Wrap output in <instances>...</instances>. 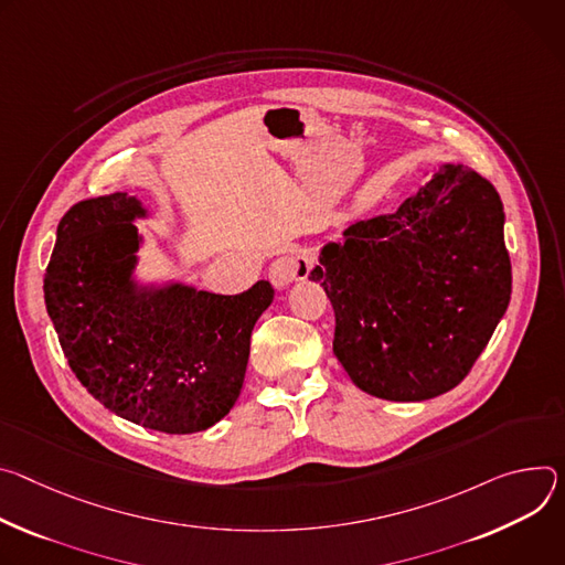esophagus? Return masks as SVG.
<instances>
[{
    "label": "esophagus",
    "mask_w": 565,
    "mask_h": 565,
    "mask_svg": "<svg viewBox=\"0 0 565 565\" xmlns=\"http://www.w3.org/2000/svg\"><path fill=\"white\" fill-rule=\"evenodd\" d=\"M315 267V258L307 250H294V254L280 256L269 267V282L276 289L289 287L294 280H302L309 276V269Z\"/></svg>",
    "instance_id": "esophagus-1"
}]
</instances>
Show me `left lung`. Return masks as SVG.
<instances>
[{"mask_svg": "<svg viewBox=\"0 0 565 565\" xmlns=\"http://www.w3.org/2000/svg\"><path fill=\"white\" fill-rule=\"evenodd\" d=\"M503 226L495 188L440 163L395 213L323 244L309 280L334 307L332 348L356 388L422 402L467 377L510 305Z\"/></svg>", "mask_w": 565, "mask_h": 565, "instance_id": "8db88e82", "label": "left lung"}]
</instances>
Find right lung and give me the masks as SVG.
Masks as SVG:
<instances>
[{"label":"right lung","mask_w":565,"mask_h":565,"mask_svg":"<svg viewBox=\"0 0 565 565\" xmlns=\"http://www.w3.org/2000/svg\"><path fill=\"white\" fill-rule=\"evenodd\" d=\"M137 195L76 204L57 224L44 302L78 382L114 415L185 435L217 424L239 397L250 332L274 300L267 280L237 296L139 274Z\"/></svg>","instance_id":"1"}]
</instances>
